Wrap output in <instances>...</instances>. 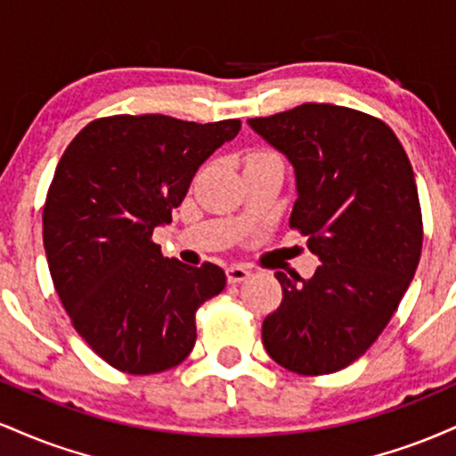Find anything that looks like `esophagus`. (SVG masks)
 Segmentation results:
<instances>
[{
    "mask_svg": "<svg viewBox=\"0 0 456 456\" xmlns=\"http://www.w3.org/2000/svg\"><path fill=\"white\" fill-rule=\"evenodd\" d=\"M250 276V270L244 265H229L227 268V281L229 282H242Z\"/></svg>",
    "mask_w": 456,
    "mask_h": 456,
    "instance_id": "obj_1",
    "label": "esophagus"
}]
</instances>
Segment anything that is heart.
I'll use <instances>...</instances> for the list:
<instances>
[{
    "label": "heart",
    "mask_w": 456,
    "mask_h": 456,
    "mask_svg": "<svg viewBox=\"0 0 456 456\" xmlns=\"http://www.w3.org/2000/svg\"><path fill=\"white\" fill-rule=\"evenodd\" d=\"M264 159H279V156H276V154H270V151H259V154H253V156H250V160H248V162H253V160H264Z\"/></svg>",
    "instance_id": "heart-1"
}]
</instances>
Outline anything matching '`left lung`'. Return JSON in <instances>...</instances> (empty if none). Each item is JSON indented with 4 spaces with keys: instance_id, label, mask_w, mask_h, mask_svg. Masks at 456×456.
Returning <instances> with one entry per match:
<instances>
[{
    "instance_id": "obj_1",
    "label": "left lung",
    "mask_w": 456,
    "mask_h": 456,
    "mask_svg": "<svg viewBox=\"0 0 456 456\" xmlns=\"http://www.w3.org/2000/svg\"><path fill=\"white\" fill-rule=\"evenodd\" d=\"M248 126L294 167L289 224L322 261L306 281L276 272L282 302L264 319V347L294 373H334L375 343L416 274L422 216L410 159L384 122L337 104Z\"/></svg>"
}]
</instances>
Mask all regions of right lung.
I'll list each match as a JSON object with an SVG mask.
<instances>
[{
	"instance_id": "right-lung-1",
	"label": "right lung",
	"mask_w": 456,
	"mask_h": 456,
	"mask_svg": "<svg viewBox=\"0 0 456 456\" xmlns=\"http://www.w3.org/2000/svg\"><path fill=\"white\" fill-rule=\"evenodd\" d=\"M238 133L240 119L113 115L87 124L57 162L43 210L51 279L77 332L118 370L180 364L195 347L197 308L224 289L218 265L162 257L151 233Z\"/></svg>"
}]
</instances>
